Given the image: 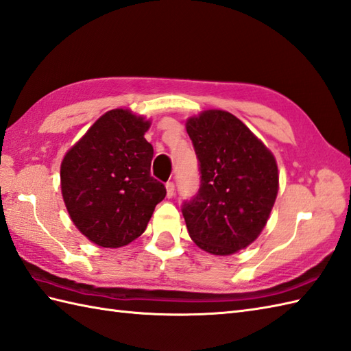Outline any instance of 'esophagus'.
Masks as SVG:
<instances>
[{
	"label": "esophagus",
	"instance_id": "esophagus-1",
	"mask_svg": "<svg viewBox=\"0 0 351 351\" xmlns=\"http://www.w3.org/2000/svg\"><path fill=\"white\" fill-rule=\"evenodd\" d=\"M166 190H167V197H173V195H175V184L172 181H169L166 184Z\"/></svg>",
	"mask_w": 351,
	"mask_h": 351
}]
</instances>
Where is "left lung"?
<instances>
[{
	"label": "left lung",
	"instance_id": "8db88e82",
	"mask_svg": "<svg viewBox=\"0 0 351 351\" xmlns=\"http://www.w3.org/2000/svg\"><path fill=\"white\" fill-rule=\"evenodd\" d=\"M199 160L200 189L182 203L190 238L215 256L257 239L278 194L275 157L241 119L205 110L186 121Z\"/></svg>",
	"mask_w": 351,
	"mask_h": 351
}]
</instances>
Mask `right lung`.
Wrapping results in <instances>:
<instances>
[{
    "instance_id": "add662e5",
    "label": "right lung",
    "mask_w": 351,
    "mask_h": 351,
    "mask_svg": "<svg viewBox=\"0 0 351 351\" xmlns=\"http://www.w3.org/2000/svg\"><path fill=\"white\" fill-rule=\"evenodd\" d=\"M149 121L127 109L97 119L61 162V191L71 221L104 248L141 236L166 186L151 176Z\"/></svg>"
}]
</instances>
